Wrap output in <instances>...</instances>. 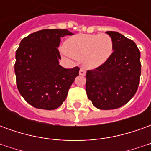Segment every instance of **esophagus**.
<instances>
[{"mask_svg": "<svg viewBox=\"0 0 151 151\" xmlns=\"http://www.w3.org/2000/svg\"><path fill=\"white\" fill-rule=\"evenodd\" d=\"M79 74L80 75H85L86 74V70L83 68H81L79 70Z\"/></svg>", "mask_w": 151, "mask_h": 151, "instance_id": "obj_1", "label": "esophagus"}]
</instances>
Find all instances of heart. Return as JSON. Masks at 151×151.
I'll list each match as a JSON object with an SVG mask.
<instances>
[{"label": "heart", "mask_w": 151, "mask_h": 151, "mask_svg": "<svg viewBox=\"0 0 151 151\" xmlns=\"http://www.w3.org/2000/svg\"><path fill=\"white\" fill-rule=\"evenodd\" d=\"M67 52L88 68H96L105 63L113 50L111 38L107 34L78 35L67 40Z\"/></svg>", "instance_id": "b5f03b06"}]
</instances>
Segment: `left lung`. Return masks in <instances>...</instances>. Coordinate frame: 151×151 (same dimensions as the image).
Returning <instances> with one entry per match:
<instances>
[{
	"instance_id": "obj_1",
	"label": "left lung",
	"mask_w": 151,
	"mask_h": 151,
	"mask_svg": "<svg viewBox=\"0 0 151 151\" xmlns=\"http://www.w3.org/2000/svg\"><path fill=\"white\" fill-rule=\"evenodd\" d=\"M113 43L109 59L86 74V95L95 108L110 110L126 104L136 94L141 53L136 43L116 31H107Z\"/></svg>"
}]
</instances>
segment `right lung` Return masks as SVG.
<instances>
[{
	"label": "right lung",
	"mask_w": 151,
	"mask_h": 151,
	"mask_svg": "<svg viewBox=\"0 0 151 151\" xmlns=\"http://www.w3.org/2000/svg\"><path fill=\"white\" fill-rule=\"evenodd\" d=\"M73 35L68 30L45 29L22 39L16 51L14 72L20 95L34 108L54 110L65 100L79 67L59 65L60 38Z\"/></svg>",
	"instance_id": "obj_1"
}]
</instances>
